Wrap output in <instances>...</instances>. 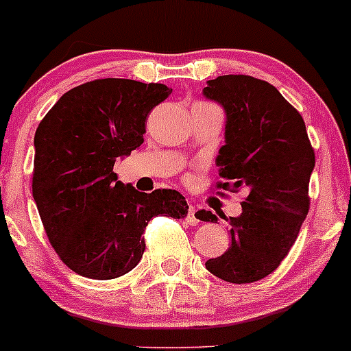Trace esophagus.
<instances>
[{
	"mask_svg": "<svg viewBox=\"0 0 351 351\" xmlns=\"http://www.w3.org/2000/svg\"><path fill=\"white\" fill-rule=\"evenodd\" d=\"M195 213H196V208L195 206H190L188 208V217H186V221L190 223L191 226H196L199 223V219L195 217Z\"/></svg>",
	"mask_w": 351,
	"mask_h": 351,
	"instance_id": "esophagus-1",
	"label": "esophagus"
}]
</instances>
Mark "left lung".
Segmentation results:
<instances>
[{
  "label": "left lung",
  "instance_id": "8db88e82",
  "mask_svg": "<svg viewBox=\"0 0 351 351\" xmlns=\"http://www.w3.org/2000/svg\"><path fill=\"white\" fill-rule=\"evenodd\" d=\"M226 113L225 145L217 165V188L248 196L240 217L230 223L232 245L206 269L230 283H253L275 271L288 255L310 210L315 152L302 114L273 84L246 75H225L203 88ZM225 218V217H223ZM198 219L217 223V215L198 211Z\"/></svg>",
  "mask_w": 351,
  "mask_h": 351
}]
</instances>
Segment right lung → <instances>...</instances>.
Here are the masks:
<instances>
[{
    "label": "right lung",
    "mask_w": 351,
    "mask_h": 351,
    "mask_svg": "<svg viewBox=\"0 0 351 351\" xmlns=\"http://www.w3.org/2000/svg\"><path fill=\"white\" fill-rule=\"evenodd\" d=\"M169 95L161 83L95 80L66 91L38 125L33 198L49 243L78 275H126L143 256L149 219L188 215L176 190L141 193L113 171L117 158L140 148L149 111Z\"/></svg>",
    "instance_id": "obj_1"
}]
</instances>
